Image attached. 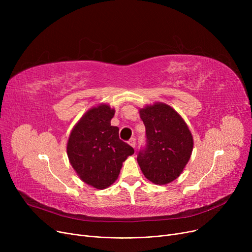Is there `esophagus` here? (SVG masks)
Returning <instances> with one entry per match:
<instances>
[{
	"instance_id": "obj_1",
	"label": "esophagus",
	"mask_w": 252,
	"mask_h": 252,
	"mask_svg": "<svg viewBox=\"0 0 252 252\" xmlns=\"http://www.w3.org/2000/svg\"><path fill=\"white\" fill-rule=\"evenodd\" d=\"M128 144L130 145L131 147L135 148V147H136V139H135V138H131V139H129V141H128Z\"/></svg>"
}]
</instances>
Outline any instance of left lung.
I'll use <instances>...</instances> for the list:
<instances>
[{
  "mask_svg": "<svg viewBox=\"0 0 252 252\" xmlns=\"http://www.w3.org/2000/svg\"><path fill=\"white\" fill-rule=\"evenodd\" d=\"M147 145L137 160L144 176L156 185L175 181L188 163L193 137L183 117L169 105L156 102L139 110Z\"/></svg>",
  "mask_w": 252,
  "mask_h": 252,
  "instance_id": "left-lung-1",
  "label": "left lung"
}]
</instances>
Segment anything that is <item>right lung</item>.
Masks as SVG:
<instances>
[{
  "label": "right lung",
  "mask_w": 252,
  "mask_h": 252,
  "mask_svg": "<svg viewBox=\"0 0 252 252\" xmlns=\"http://www.w3.org/2000/svg\"><path fill=\"white\" fill-rule=\"evenodd\" d=\"M114 113L108 104L90 108L73 126L67 142V156L76 175L99 190L111 186L123 162L135 152L119 139L118 127L111 126Z\"/></svg>",
  "instance_id": "obj_1"
}]
</instances>
